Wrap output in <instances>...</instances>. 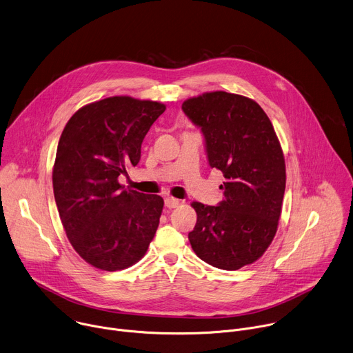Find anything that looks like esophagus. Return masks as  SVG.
Masks as SVG:
<instances>
[{
  "label": "esophagus",
  "mask_w": 353,
  "mask_h": 353,
  "mask_svg": "<svg viewBox=\"0 0 353 353\" xmlns=\"http://www.w3.org/2000/svg\"><path fill=\"white\" fill-rule=\"evenodd\" d=\"M179 203H181V200L174 199V197H165V200H164V204L167 208H175L179 205Z\"/></svg>",
  "instance_id": "34e87169"
}]
</instances>
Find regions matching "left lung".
I'll return each mask as SVG.
<instances>
[{"mask_svg":"<svg viewBox=\"0 0 353 353\" xmlns=\"http://www.w3.org/2000/svg\"><path fill=\"white\" fill-rule=\"evenodd\" d=\"M182 111L200 128L207 161L224 174V200L193 201L197 221L188 238L210 265L238 270L256 261L278 227L285 161L272 123L253 100L213 92L186 100Z\"/></svg>","mask_w":353,"mask_h":353,"instance_id":"1","label":"left lung"}]
</instances>
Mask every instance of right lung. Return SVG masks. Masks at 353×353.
I'll return each instance as SVG.
<instances>
[{"mask_svg":"<svg viewBox=\"0 0 353 353\" xmlns=\"http://www.w3.org/2000/svg\"><path fill=\"white\" fill-rule=\"evenodd\" d=\"M157 101L108 97L77 111L59 137L52 188L66 236L89 264L123 270L142 259L154 238L164 200L118 183L137 165Z\"/></svg>","mask_w":353,"mask_h":353,"instance_id":"obj_1","label":"right lung"}]
</instances>
